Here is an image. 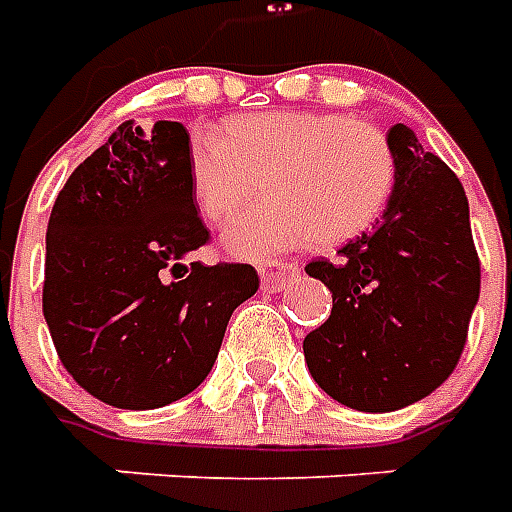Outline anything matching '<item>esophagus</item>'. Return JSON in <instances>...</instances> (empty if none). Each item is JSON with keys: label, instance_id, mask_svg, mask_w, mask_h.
I'll return each mask as SVG.
<instances>
[{"label": "esophagus", "instance_id": "34e87169", "mask_svg": "<svg viewBox=\"0 0 512 512\" xmlns=\"http://www.w3.org/2000/svg\"><path fill=\"white\" fill-rule=\"evenodd\" d=\"M296 274H299V266H296V263H288V260H271V263H263V266H260V285H263V290L277 293V290L285 288Z\"/></svg>", "mask_w": 512, "mask_h": 512}]
</instances>
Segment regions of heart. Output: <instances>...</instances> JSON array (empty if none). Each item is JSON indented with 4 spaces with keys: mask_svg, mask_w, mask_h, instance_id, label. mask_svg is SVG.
I'll return each mask as SVG.
<instances>
[{
    "mask_svg": "<svg viewBox=\"0 0 512 512\" xmlns=\"http://www.w3.org/2000/svg\"><path fill=\"white\" fill-rule=\"evenodd\" d=\"M191 194L205 219L222 222L257 191L268 200L224 224L235 257H266L318 241L337 246L362 235L395 191L397 161L376 126L329 112H266L233 117L224 139L191 134L186 145Z\"/></svg>",
    "mask_w": 512,
    "mask_h": 512,
    "instance_id": "b5f03b06",
    "label": "heart"
}]
</instances>
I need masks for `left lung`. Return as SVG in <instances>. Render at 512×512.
<instances>
[{"mask_svg":"<svg viewBox=\"0 0 512 512\" xmlns=\"http://www.w3.org/2000/svg\"><path fill=\"white\" fill-rule=\"evenodd\" d=\"M384 216L307 274L332 290V315L304 337L326 395L356 411H395L428 397L458 365L480 299V257L461 180L403 123Z\"/></svg>","mask_w":512,"mask_h":512,"instance_id":"left-lung-1","label":"left lung"}]
</instances>
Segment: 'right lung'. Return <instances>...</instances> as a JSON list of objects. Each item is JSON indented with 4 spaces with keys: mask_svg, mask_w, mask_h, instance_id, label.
<instances>
[{
    "mask_svg": "<svg viewBox=\"0 0 512 512\" xmlns=\"http://www.w3.org/2000/svg\"><path fill=\"white\" fill-rule=\"evenodd\" d=\"M186 145L180 123L128 120L51 208L43 315L73 381L115 408H161L194 392L233 310L260 285L246 263H186L211 241Z\"/></svg>",
    "mask_w": 512,
    "mask_h": 512,
    "instance_id": "obj_1",
    "label": "right lung"
}]
</instances>
